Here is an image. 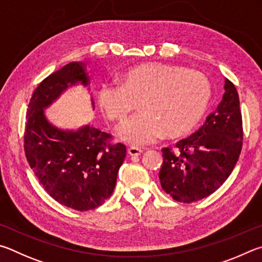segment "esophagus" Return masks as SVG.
Segmentation results:
<instances>
[{
    "label": "esophagus",
    "mask_w": 262,
    "mask_h": 262,
    "mask_svg": "<svg viewBox=\"0 0 262 262\" xmlns=\"http://www.w3.org/2000/svg\"><path fill=\"white\" fill-rule=\"evenodd\" d=\"M127 153L131 157H138L141 153H143V149L139 147H136V146H131V147L127 148Z\"/></svg>",
    "instance_id": "1"
}]
</instances>
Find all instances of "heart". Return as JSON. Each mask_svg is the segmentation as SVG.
Returning a JSON list of instances; mask_svg holds the SVG:
<instances>
[{"label":"heart","mask_w":262,"mask_h":262,"mask_svg":"<svg viewBox=\"0 0 262 262\" xmlns=\"http://www.w3.org/2000/svg\"><path fill=\"white\" fill-rule=\"evenodd\" d=\"M212 95L204 73L162 63L130 68L119 82H104L99 105L110 121L124 122L138 107L140 113L119 128L118 136L134 145L150 144L163 132L180 137L190 132L207 110Z\"/></svg>","instance_id":"obj_1"}]
</instances>
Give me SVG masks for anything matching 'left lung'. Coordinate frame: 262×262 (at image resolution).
Returning <instances> with one entry per match:
<instances>
[{
  "mask_svg": "<svg viewBox=\"0 0 262 262\" xmlns=\"http://www.w3.org/2000/svg\"><path fill=\"white\" fill-rule=\"evenodd\" d=\"M223 99L198 131L162 148L159 178L173 200L191 204L214 193L230 176L243 146L239 96L226 79Z\"/></svg>",
  "mask_w": 262,
  "mask_h": 262,
  "instance_id": "8db88e82",
  "label": "left lung"
}]
</instances>
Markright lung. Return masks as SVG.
<instances>
[{
  "label": "right lung",
  "instance_id": "obj_1",
  "mask_svg": "<svg viewBox=\"0 0 262 262\" xmlns=\"http://www.w3.org/2000/svg\"><path fill=\"white\" fill-rule=\"evenodd\" d=\"M85 64L71 62L53 72L34 90L26 112L24 150L30 167L45 191L66 207L79 212L102 205L116 185L126 157L113 136L87 125L76 132L49 124L43 109L69 85H89Z\"/></svg>",
  "mask_w": 262,
  "mask_h": 262
}]
</instances>
